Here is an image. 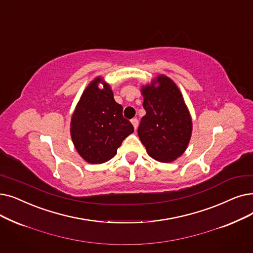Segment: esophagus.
Returning a JSON list of instances; mask_svg holds the SVG:
<instances>
[{
	"instance_id": "34e87169",
	"label": "esophagus",
	"mask_w": 253,
	"mask_h": 253,
	"mask_svg": "<svg viewBox=\"0 0 253 253\" xmlns=\"http://www.w3.org/2000/svg\"><path fill=\"white\" fill-rule=\"evenodd\" d=\"M131 123H132L134 130H136L137 127H138V120L137 119H132V120H131Z\"/></svg>"
}]
</instances>
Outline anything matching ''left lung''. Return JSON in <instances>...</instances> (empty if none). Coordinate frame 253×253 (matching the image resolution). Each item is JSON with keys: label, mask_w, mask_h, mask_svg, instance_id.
<instances>
[{"label": "left lung", "mask_w": 253, "mask_h": 253, "mask_svg": "<svg viewBox=\"0 0 253 253\" xmlns=\"http://www.w3.org/2000/svg\"><path fill=\"white\" fill-rule=\"evenodd\" d=\"M146 115L137 130L142 145L153 159L174 161L187 149L192 133V119L178 85L159 74L142 85Z\"/></svg>", "instance_id": "8db88e82"}]
</instances>
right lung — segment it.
I'll use <instances>...</instances> for the list:
<instances>
[{
  "instance_id": "1",
  "label": "right lung",
  "mask_w": 253,
  "mask_h": 253,
  "mask_svg": "<svg viewBox=\"0 0 253 253\" xmlns=\"http://www.w3.org/2000/svg\"><path fill=\"white\" fill-rule=\"evenodd\" d=\"M99 83L104 84L102 89ZM122 112L111 85L100 76L85 87L70 123L73 145L84 160L100 164L115 157L122 141L134 131Z\"/></svg>"
}]
</instances>
